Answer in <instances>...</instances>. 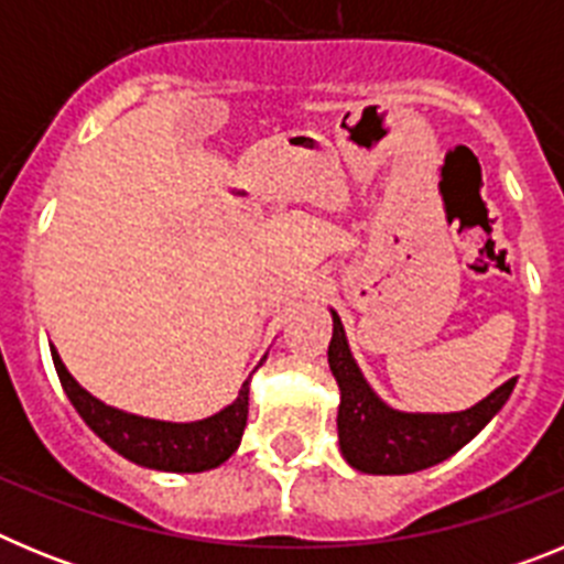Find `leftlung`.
Returning a JSON list of instances; mask_svg holds the SVG:
<instances>
[{
    "label": "left lung",
    "mask_w": 564,
    "mask_h": 564,
    "mask_svg": "<svg viewBox=\"0 0 564 564\" xmlns=\"http://www.w3.org/2000/svg\"><path fill=\"white\" fill-rule=\"evenodd\" d=\"M327 361L341 390L338 403V446L344 460L367 475H412L446 460L463 449L486 426L514 390L517 378H508L488 398L466 412L421 415L390 410L370 383L364 381L347 347L341 318L333 313V338Z\"/></svg>",
    "instance_id": "left-lung-1"
}]
</instances>
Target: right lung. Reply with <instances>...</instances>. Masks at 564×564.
Here are the masks:
<instances>
[{
  "label": "right lung",
  "mask_w": 564,
  "mask_h": 564,
  "mask_svg": "<svg viewBox=\"0 0 564 564\" xmlns=\"http://www.w3.org/2000/svg\"><path fill=\"white\" fill-rule=\"evenodd\" d=\"M50 352H53L58 381L84 423L107 443L109 449L138 466L158 468V471H208V468L226 463L242 441L248 421V381L239 387V395L231 406L206 421H152V417L115 410L89 395L82 383L69 376L56 347H50Z\"/></svg>",
  "instance_id": "right-lung-1"
}]
</instances>
